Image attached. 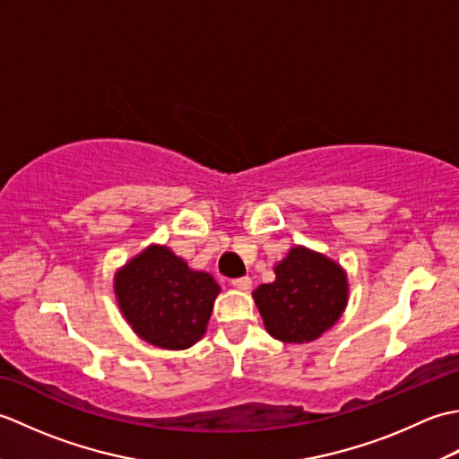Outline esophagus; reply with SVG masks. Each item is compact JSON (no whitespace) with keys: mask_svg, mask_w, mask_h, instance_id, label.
I'll list each match as a JSON object with an SVG mask.
<instances>
[{"mask_svg":"<svg viewBox=\"0 0 459 459\" xmlns=\"http://www.w3.org/2000/svg\"><path fill=\"white\" fill-rule=\"evenodd\" d=\"M232 286H235L237 290H242V291H248L250 288H252V280L248 278V276H242V278H237V280H232L230 281Z\"/></svg>","mask_w":459,"mask_h":459,"instance_id":"obj_1","label":"esophagus"}]
</instances>
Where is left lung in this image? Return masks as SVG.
<instances>
[{
  "label": "left lung",
  "mask_w": 459,
  "mask_h": 459,
  "mask_svg": "<svg viewBox=\"0 0 459 459\" xmlns=\"http://www.w3.org/2000/svg\"><path fill=\"white\" fill-rule=\"evenodd\" d=\"M274 272L276 280L252 294L272 337L281 343H309L337 324L349 298L347 274L337 262L294 247Z\"/></svg>",
  "instance_id": "8db88e82"
}]
</instances>
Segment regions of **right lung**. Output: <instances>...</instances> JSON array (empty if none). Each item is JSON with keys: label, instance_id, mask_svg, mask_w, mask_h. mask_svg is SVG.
Returning <instances> with one entry per match:
<instances>
[{"label": "right lung", "instance_id": "1", "mask_svg": "<svg viewBox=\"0 0 459 459\" xmlns=\"http://www.w3.org/2000/svg\"><path fill=\"white\" fill-rule=\"evenodd\" d=\"M114 291L126 321L150 345L187 349L207 331L219 284L168 247H148L116 272Z\"/></svg>", "mask_w": 459, "mask_h": 459}]
</instances>
